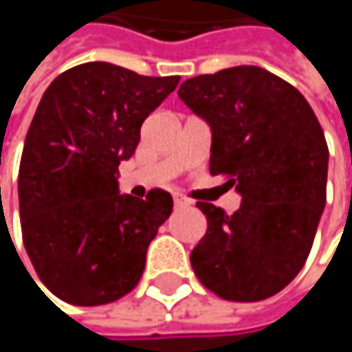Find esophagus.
Segmentation results:
<instances>
[{
	"label": "esophagus",
	"instance_id": "obj_1",
	"mask_svg": "<svg viewBox=\"0 0 352 352\" xmlns=\"http://www.w3.org/2000/svg\"><path fill=\"white\" fill-rule=\"evenodd\" d=\"M173 206H175V210H183V208L189 206V199H185V197H181V195H175V197H173Z\"/></svg>",
	"mask_w": 352,
	"mask_h": 352
}]
</instances>
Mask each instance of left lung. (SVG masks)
Listing matches in <instances>:
<instances>
[{
	"instance_id": "obj_1",
	"label": "left lung",
	"mask_w": 352,
	"mask_h": 352,
	"mask_svg": "<svg viewBox=\"0 0 352 352\" xmlns=\"http://www.w3.org/2000/svg\"><path fill=\"white\" fill-rule=\"evenodd\" d=\"M177 94L212 128L210 173L243 195L234 214L197 201L208 230L191 250L193 273L224 300H267L300 273L316 236L328 175L322 126L294 85L261 67L199 75Z\"/></svg>"
}]
</instances>
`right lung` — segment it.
I'll return each instance as SVG.
<instances>
[{
	"mask_svg": "<svg viewBox=\"0 0 352 352\" xmlns=\"http://www.w3.org/2000/svg\"><path fill=\"white\" fill-rule=\"evenodd\" d=\"M179 77H144L111 63H83L44 91L18 175L26 252L58 300L102 306L130 294L173 197L120 195L118 165L140 140L146 116Z\"/></svg>",
	"mask_w": 352,
	"mask_h": 352,
	"instance_id": "1",
	"label": "right lung"
}]
</instances>
